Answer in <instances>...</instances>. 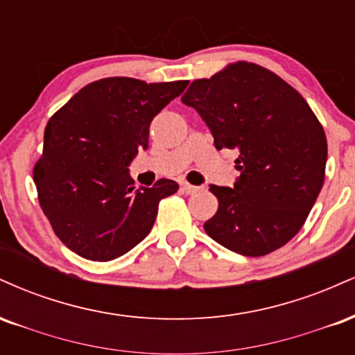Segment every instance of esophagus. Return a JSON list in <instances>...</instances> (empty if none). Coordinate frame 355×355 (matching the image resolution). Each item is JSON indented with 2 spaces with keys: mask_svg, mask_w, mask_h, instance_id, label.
I'll return each mask as SVG.
<instances>
[{
  "mask_svg": "<svg viewBox=\"0 0 355 355\" xmlns=\"http://www.w3.org/2000/svg\"><path fill=\"white\" fill-rule=\"evenodd\" d=\"M182 191L183 193H187V195H193V193H197L198 191V189H200V187H195V185H190V183H182Z\"/></svg>",
  "mask_w": 355,
  "mask_h": 355,
  "instance_id": "34e87169",
  "label": "esophagus"
}]
</instances>
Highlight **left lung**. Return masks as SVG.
<instances>
[{"mask_svg":"<svg viewBox=\"0 0 355 355\" xmlns=\"http://www.w3.org/2000/svg\"><path fill=\"white\" fill-rule=\"evenodd\" d=\"M195 108L217 150H235L234 189L210 185L218 210L203 229L247 257L270 254L302 229L324 185L327 138L304 96L274 71L237 61L191 81Z\"/></svg>","mask_w":355,"mask_h":355,"instance_id":"1","label":"left lung"}]
</instances>
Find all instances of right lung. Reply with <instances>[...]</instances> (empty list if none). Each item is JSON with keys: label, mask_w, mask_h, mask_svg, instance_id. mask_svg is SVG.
<instances>
[{"label": "right lung", "mask_w": 355, "mask_h": 355, "mask_svg": "<svg viewBox=\"0 0 355 355\" xmlns=\"http://www.w3.org/2000/svg\"><path fill=\"white\" fill-rule=\"evenodd\" d=\"M187 85L112 76L81 88L50 118L33 180L56 237L75 254L108 262L152 230L158 203L178 183L135 189L128 165L148 148L153 116Z\"/></svg>", "instance_id": "1"}]
</instances>
